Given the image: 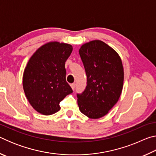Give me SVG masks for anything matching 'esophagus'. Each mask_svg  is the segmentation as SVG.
Returning <instances> with one entry per match:
<instances>
[{"label": "esophagus", "instance_id": "34e87169", "mask_svg": "<svg viewBox=\"0 0 156 156\" xmlns=\"http://www.w3.org/2000/svg\"><path fill=\"white\" fill-rule=\"evenodd\" d=\"M71 87H72V88L73 90H74L75 87H76V84L75 83H73V84H71Z\"/></svg>", "mask_w": 156, "mask_h": 156}]
</instances>
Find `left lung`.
Here are the masks:
<instances>
[{
	"label": "left lung",
	"instance_id": "obj_1",
	"mask_svg": "<svg viewBox=\"0 0 156 156\" xmlns=\"http://www.w3.org/2000/svg\"><path fill=\"white\" fill-rule=\"evenodd\" d=\"M79 54L87 78L84 91L77 94L79 109L88 118L98 119L109 113L122 93V62L114 49L99 40L83 44Z\"/></svg>",
	"mask_w": 156,
	"mask_h": 156
}]
</instances>
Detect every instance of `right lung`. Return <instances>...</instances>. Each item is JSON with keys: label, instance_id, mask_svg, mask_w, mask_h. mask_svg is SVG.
Instances as JSON below:
<instances>
[{"label": "right lung", "instance_id": "right-lung-1", "mask_svg": "<svg viewBox=\"0 0 156 156\" xmlns=\"http://www.w3.org/2000/svg\"><path fill=\"white\" fill-rule=\"evenodd\" d=\"M72 50L69 44L49 42L29 60L23 73V89L30 105L41 114L58 112L60 102L73 92L66 81L65 67Z\"/></svg>", "mask_w": 156, "mask_h": 156}]
</instances>
